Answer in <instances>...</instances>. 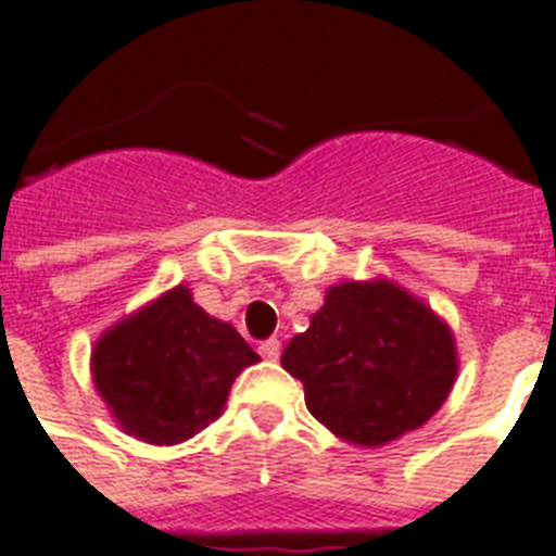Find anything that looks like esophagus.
<instances>
[{"mask_svg": "<svg viewBox=\"0 0 556 556\" xmlns=\"http://www.w3.org/2000/svg\"><path fill=\"white\" fill-rule=\"evenodd\" d=\"M258 354L264 359H269V363H275V359L281 357V340H275V337H269V340H261Z\"/></svg>", "mask_w": 556, "mask_h": 556, "instance_id": "obj_1", "label": "esophagus"}]
</instances>
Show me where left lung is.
<instances>
[{"mask_svg":"<svg viewBox=\"0 0 556 556\" xmlns=\"http://www.w3.org/2000/svg\"><path fill=\"white\" fill-rule=\"evenodd\" d=\"M281 365L334 435L377 447L425 425L455 382L453 334L425 303L388 281L340 283Z\"/></svg>","mask_w":556,"mask_h":556,"instance_id":"1","label":"left lung"}]
</instances>
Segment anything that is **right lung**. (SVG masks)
I'll return each mask as SVG.
<instances>
[{
  "label": "right lung",
  "mask_w": 556,
  "mask_h": 556,
  "mask_svg": "<svg viewBox=\"0 0 556 556\" xmlns=\"http://www.w3.org/2000/svg\"><path fill=\"white\" fill-rule=\"evenodd\" d=\"M253 363L244 337L177 287L98 340L92 377L126 433L177 444L222 414L232 379Z\"/></svg>",
  "instance_id": "1"
}]
</instances>
